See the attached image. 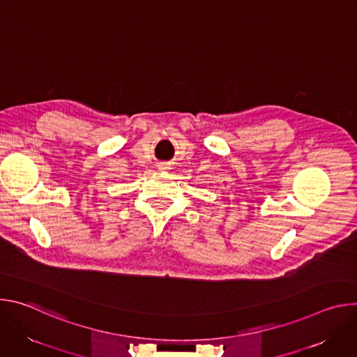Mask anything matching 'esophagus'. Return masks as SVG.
Masks as SVG:
<instances>
[{
  "label": "esophagus",
  "mask_w": 357,
  "mask_h": 357,
  "mask_svg": "<svg viewBox=\"0 0 357 357\" xmlns=\"http://www.w3.org/2000/svg\"><path fill=\"white\" fill-rule=\"evenodd\" d=\"M160 168H161V169H167V167H165V165H160Z\"/></svg>",
  "instance_id": "34e87169"
}]
</instances>
